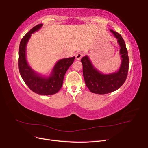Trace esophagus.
Returning a JSON list of instances; mask_svg holds the SVG:
<instances>
[{"instance_id": "1", "label": "esophagus", "mask_w": 148, "mask_h": 148, "mask_svg": "<svg viewBox=\"0 0 148 148\" xmlns=\"http://www.w3.org/2000/svg\"><path fill=\"white\" fill-rule=\"evenodd\" d=\"M83 53H82V52H78V53H76V55H75L76 59L78 60H80V59H82V57H83Z\"/></svg>"}]
</instances>
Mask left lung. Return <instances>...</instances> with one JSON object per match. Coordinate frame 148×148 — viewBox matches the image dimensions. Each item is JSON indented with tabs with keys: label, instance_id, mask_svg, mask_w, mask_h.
Masks as SVG:
<instances>
[{
	"label": "left lung",
	"instance_id": "left-lung-1",
	"mask_svg": "<svg viewBox=\"0 0 148 148\" xmlns=\"http://www.w3.org/2000/svg\"><path fill=\"white\" fill-rule=\"evenodd\" d=\"M110 31L117 39L120 47L122 64L117 72L108 75L102 74L93 66L87 56L83 57L81 60L85 84L91 92L98 95H105L117 90L125 83L128 75L129 59L124 40L117 32L112 29Z\"/></svg>",
	"mask_w": 148,
	"mask_h": 148
}]
</instances>
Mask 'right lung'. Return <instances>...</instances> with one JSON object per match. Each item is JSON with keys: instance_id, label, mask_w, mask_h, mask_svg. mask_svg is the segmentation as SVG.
Segmentation results:
<instances>
[{"instance_id": "obj_1", "label": "right lung", "mask_w": 148, "mask_h": 148, "mask_svg": "<svg viewBox=\"0 0 148 148\" xmlns=\"http://www.w3.org/2000/svg\"><path fill=\"white\" fill-rule=\"evenodd\" d=\"M42 24L35 26L21 39L19 47L18 67L22 79L31 91L41 95H52L59 91L63 84L64 76L70 66L73 63L75 57L58 61L49 77L37 74L27 63L26 47L32 33L41 28Z\"/></svg>"}]
</instances>
